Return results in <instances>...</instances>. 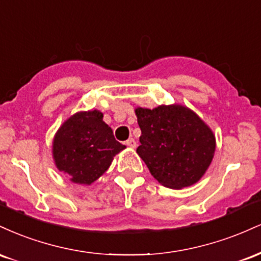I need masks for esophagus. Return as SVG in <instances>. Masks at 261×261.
<instances>
[{
    "instance_id": "1",
    "label": "esophagus",
    "mask_w": 261,
    "mask_h": 261,
    "mask_svg": "<svg viewBox=\"0 0 261 261\" xmlns=\"http://www.w3.org/2000/svg\"><path fill=\"white\" fill-rule=\"evenodd\" d=\"M125 143H126L128 147H131V148L136 147V141H135L134 139H128Z\"/></svg>"
}]
</instances>
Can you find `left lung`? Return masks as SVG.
I'll list each match as a JSON object with an SVG mask.
<instances>
[{
    "instance_id": "left-lung-1",
    "label": "left lung",
    "mask_w": 261,
    "mask_h": 261,
    "mask_svg": "<svg viewBox=\"0 0 261 261\" xmlns=\"http://www.w3.org/2000/svg\"><path fill=\"white\" fill-rule=\"evenodd\" d=\"M141 128L137 154L158 182L170 189L191 187L208 169L216 151L214 131L181 104L135 109Z\"/></svg>"
}]
</instances>
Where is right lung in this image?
I'll list each match as a JSON object with an SVG mask.
<instances>
[{
    "label": "right lung",
    "instance_id": "add662e5",
    "mask_svg": "<svg viewBox=\"0 0 261 261\" xmlns=\"http://www.w3.org/2000/svg\"><path fill=\"white\" fill-rule=\"evenodd\" d=\"M125 148L103 121V113L92 109L74 113L62 122L54 136L51 152L56 168L71 181L91 185Z\"/></svg>",
    "mask_w": 261,
    "mask_h": 261
}]
</instances>
